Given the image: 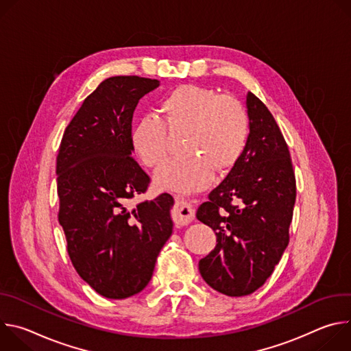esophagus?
Segmentation results:
<instances>
[{"instance_id": "obj_1", "label": "esophagus", "mask_w": 351, "mask_h": 351, "mask_svg": "<svg viewBox=\"0 0 351 351\" xmlns=\"http://www.w3.org/2000/svg\"><path fill=\"white\" fill-rule=\"evenodd\" d=\"M195 217V211L191 204L183 202L176 197V204L173 210V221L176 225H189Z\"/></svg>"}]
</instances>
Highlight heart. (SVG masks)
<instances>
[{"label": "heart", "mask_w": 351, "mask_h": 351, "mask_svg": "<svg viewBox=\"0 0 351 351\" xmlns=\"http://www.w3.org/2000/svg\"><path fill=\"white\" fill-rule=\"evenodd\" d=\"M162 119L144 115L132 132V147L148 168L160 167L169 156L167 126L189 129L186 156L167 162L156 175L162 190L191 193L213 180L214 169L228 172L240 160L250 134V118L240 101L195 84H180L160 103Z\"/></svg>", "instance_id": "heart-1"}]
</instances>
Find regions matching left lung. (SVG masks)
Returning a JSON list of instances; mask_svg holds the SVG:
<instances>
[{"instance_id": "1", "label": "left lung", "mask_w": 351, "mask_h": 351, "mask_svg": "<svg viewBox=\"0 0 351 351\" xmlns=\"http://www.w3.org/2000/svg\"><path fill=\"white\" fill-rule=\"evenodd\" d=\"M245 104L244 152L195 214L217 234L215 248L198 263L199 274L230 297L254 293L272 275L289 244L295 202L291 158L275 118L253 93Z\"/></svg>"}]
</instances>
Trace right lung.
<instances>
[{"label": "right lung", "mask_w": 351, "mask_h": 351, "mask_svg": "<svg viewBox=\"0 0 351 351\" xmlns=\"http://www.w3.org/2000/svg\"><path fill=\"white\" fill-rule=\"evenodd\" d=\"M158 86L140 76L106 79L84 99L58 149V221L69 258L84 282L112 300L148 285L172 234L171 194L129 206L149 184L132 157L133 112Z\"/></svg>", "instance_id": "1"}]
</instances>
